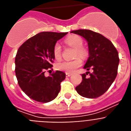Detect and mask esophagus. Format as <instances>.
Listing matches in <instances>:
<instances>
[{"instance_id": "obj_1", "label": "esophagus", "mask_w": 131, "mask_h": 131, "mask_svg": "<svg viewBox=\"0 0 131 131\" xmlns=\"http://www.w3.org/2000/svg\"><path fill=\"white\" fill-rule=\"evenodd\" d=\"M70 76H71V73H66V77H70Z\"/></svg>"}]
</instances>
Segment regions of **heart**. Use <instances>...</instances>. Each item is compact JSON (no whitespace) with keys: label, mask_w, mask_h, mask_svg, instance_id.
<instances>
[{"label":"heart","mask_w":131,"mask_h":131,"mask_svg":"<svg viewBox=\"0 0 131 131\" xmlns=\"http://www.w3.org/2000/svg\"><path fill=\"white\" fill-rule=\"evenodd\" d=\"M64 42L69 47H72L74 49V57L75 59L70 61H62L57 64L58 70L67 73H72L76 71V69L80 67L82 64L81 59H86L89 52L83 45V40L81 37L76 35H71L66 38ZM52 54L56 60H59L61 59L62 56V49L59 42L54 44L52 49ZM81 58L80 59V58Z\"/></svg>","instance_id":"1"}]
</instances>
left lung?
<instances>
[{
  "mask_svg": "<svg viewBox=\"0 0 131 131\" xmlns=\"http://www.w3.org/2000/svg\"><path fill=\"white\" fill-rule=\"evenodd\" d=\"M71 32L87 40L89 57L84 69L92 71L82 74V82L75 88L76 91L83 97H99L109 89L117 75L118 51L111 40L96 32L80 29ZM88 74L90 77L86 78Z\"/></svg>",
  "mask_w": 131,
  "mask_h": 131,
  "instance_id": "8db88e82",
  "label": "left lung"
}]
</instances>
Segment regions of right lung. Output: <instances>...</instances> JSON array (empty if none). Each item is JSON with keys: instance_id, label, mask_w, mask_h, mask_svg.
<instances>
[{"instance_id": "1", "label": "right lung", "mask_w": 131, "mask_h": 131, "mask_svg": "<svg viewBox=\"0 0 131 131\" xmlns=\"http://www.w3.org/2000/svg\"><path fill=\"white\" fill-rule=\"evenodd\" d=\"M68 32H42L23 44L15 57V73L20 87L28 96L38 102H50L57 96L65 73L57 71L45 77L52 69V49L57 40Z\"/></svg>"}]
</instances>
